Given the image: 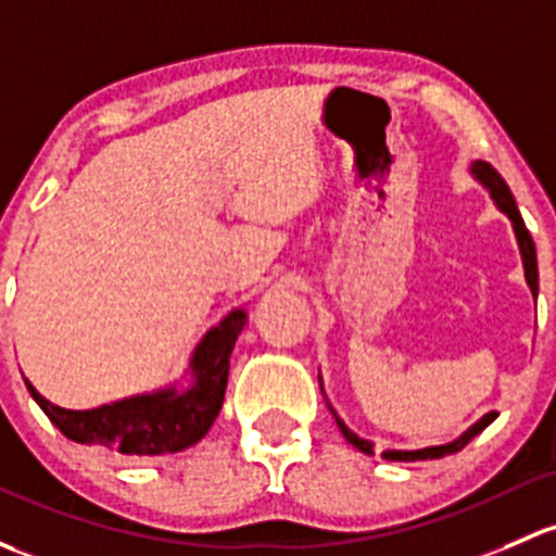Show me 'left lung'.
Here are the masks:
<instances>
[{
    "instance_id": "1",
    "label": "left lung",
    "mask_w": 556,
    "mask_h": 556,
    "mask_svg": "<svg viewBox=\"0 0 556 556\" xmlns=\"http://www.w3.org/2000/svg\"><path fill=\"white\" fill-rule=\"evenodd\" d=\"M471 173H475L477 178L482 180L484 186H488L490 194H493L495 204H498V207L504 210V213L511 218L514 231H517L519 250H522L525 277H528V285H530V290H533V295H539V263H535V244H533V237H530L528 226H525L522 215H519L517 202H514L509 186H506V180L501 178V175L495 173L493 167L488 165V162H475V165H471ZM332 416H336V413H332ZM495 416H498V413H488V416H484L482 420H477V424L471 426V429L466 431L464 437H458V440L450 442V445L424 447V450H389V453H383V458H389V460H431V458H442V455H453V453H458V450H464L466 445H469V442L475 440L479 431L488 429V426L495 420ZM336 420H338V429L343 431V437H346V440L352 442V445H354L356 450H362V453L372 455V445H370V442L362 440V437H356L354 431L349 429V426L343 424V420L338 418V416H336Z\"/></svg>"
}]
</instances>
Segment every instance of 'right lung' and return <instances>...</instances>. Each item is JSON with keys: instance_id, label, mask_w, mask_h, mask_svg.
I'll list each match as a JSON object with an SVG mask.
<instances>
[{"instance_id": "right-lung-1", "label": "right lung", "mask_w": 556, "mask_h": 556, "mask_svg": "<svg viewBox=\"0 0 556 556\" xmlns=\"http://www.w3.org/2000/svg\"><path fill=\"white\" fill-rule=\"evenodd\" d=\"M244 319L248 314L237 308L204 336L191 362L194 383L184 394L167 389L92 410H66L45 400L31 381L26 386L47 418L79 445L106 447L122 455L178 453L197 445L218 418L229 381V359Z\"/></svg>"}]
</instances>
